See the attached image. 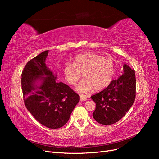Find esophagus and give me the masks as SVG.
Segmentation results:
<instances>
[{
	"label": "esophagus",
	"mask_w": 159,
	"mask_h": 159,
	"mask_svg": "<svg viewBox=\"0 0 159 159\" xmlns=\"http://www.w3.org/2000/svg\"><path fill=\"white\" fill-rule=\"evenodd\" d=\"M87 99H88V97L86 95H80V100L81 101H85V100H87Z\"/></svg>",
	"instance_id": "obj_1"
}]
</instances>
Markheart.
I'll list each match as a JSON object with an SVG mask.
<instances>
[{"mask_svg":"<svg viewBox=\"0 0 159 159\" xmlns=\"http://www.w3.org/2000/svg\"><path fill=\"white\" fill-rule=\"evenodd\" d=\"M65 79L70 85H75L83 74L84 80L77 85L80 93L92 90L100 91L107 88L115 74V66L110 57L93 52L77 55L73 63H67L63 68Z\"/></svg>","mask_w":159,"mask_h":159,"instance_id":"obj_1","label":"heart"}]
</instances>
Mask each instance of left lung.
Returning a JSON list of instances; mask_svg holds the SVG:
<instances>
[{
	"mask_svg": "<svg viewBox=\"0 0 159 159\" xmlns=\"http://www.w3.org/2000/svg\"><path fill=\"white\" fill-rule=\"evenodd\" d=\"M135 94L134 70L125 64L122 75L113 80L103 91L91 96L96 105L93 113L94 119L104 125L119 121L133 105Z\"/></svg>",
	"mask_w": 159,
	"mask_h": 159,
	"instance_id": "left-lung-1",
	"label": "left lung"
}]
</instances>
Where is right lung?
<instances>
[{"instance_id": "add662e5", "label": "right lung", "mask_w": 159, "mask_h": 159, "mask_svg": "<svg viewBox=\"0 0 159 159\" xmlns=\"http://www.w3.org/2000/svg\"><path fill=\"white\" fill-rule=\"evenodd\" d=\"M48 54V50L44 51L28 61L22 73V90L33 117L48 128L58 129L68 121L80 96L68 85L57 82V75L45 64Z\"/></svg>"}]
</instances>
